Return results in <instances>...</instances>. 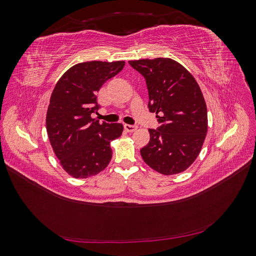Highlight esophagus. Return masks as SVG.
<instances>
[{"instance_id": "1", "label": "esophagus", "mask_w": 256, "mask_h": 256, "mask_svg": "<svg viewBox=\"0 0 256 256\" xmlns=\"http://www.w3.org/2000/svg\"><path fill=\"white\" fill-rule=\"evenodd\" d=\"M124 128H125V130L128 131V132H132V131L136 130L138 127L134 125H128V124H125V125H124Z\"/></svg>"}]
</instances>
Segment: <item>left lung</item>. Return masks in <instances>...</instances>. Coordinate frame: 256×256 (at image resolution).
Listing matches in <instances>:
<instances>
[{
	"mask_svg": "<svg viewBox=\"0 0 256 256\" xmlns=\"http://www.w3.org/2000/svg\"><path fill=\"white\" fill-rule=\"evenodd\" d=\"M148 90V109L160 126L148 129L150 142L141 156L154 171L177 174L196 159L207 134V108L193 76L180 63L157 58L129 60Z\"/></svg>",
	"mask_w": 256,
	"mask_h": 256,
	"instance_id": "8db88e82",
	"label": "left lung"
}]
</instances>
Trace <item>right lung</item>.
Returning <instances> with one entry per match:
<instances>
[{"label":"right lung","instance_id":"add662e5","mask_svg":"<svg viewBox=\"0 0 256 256\" xmlns=\"http://www.w3.org/2000/svg\"><path fill=\"white\" fill-rule=\"evenodd\" d=\"M125 62H85L62 76L50 98L47 132L65 171L74 178L102 172L112 158L110 143L120 136V122H99L90 118L99 110L97 92L118 74Z\"/></svg>","mask_w":256,"mask_h":256}]
</instances>
